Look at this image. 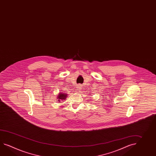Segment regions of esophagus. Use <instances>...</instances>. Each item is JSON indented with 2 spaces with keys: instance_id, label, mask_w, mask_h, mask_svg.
Here are the masks:
<instances>
[{
  "instance_id": "obj_1",
  "label": "esophagus",
  "mask_w": 156,
  "mask_h": 156,
  "mask_svg": "<svg viewBox=\"0 0 156 156\" xmlns=\"http://www.w3.org/2000/svg\"><path fill=\"white\" fill-rule=\"evenodd\" d=\"M80 86H80V85H78V86H77V90H78V92H79L80 90H81V88H82V87H80Z\"/></svg>"
}]
</instances>
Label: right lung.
<instances>
[{
    "mask_svg": "<svg viewBox=\"0 0 156 156\" xmlns=\"http://www.w3.org/2000/svg\"><path fill=\"white\" fill-rule=\"evenodd\" d=\"M58 96H58V101H59L60 102V100H65L66 98V94H58Z\"/></svg>",
    "mask_w": 156,
    "mask_h": 156,
    "instance_id": "add662e5",
    "label": "right lung"
}]
</instances>
